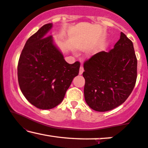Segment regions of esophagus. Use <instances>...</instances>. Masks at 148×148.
Wrapping results in <instances>:
<instances>
[{
  "label": "esophagus",
  "instance_id": "34e87169",
  "mask_svg": "<svg viewBox=\"0 0 148 148\" xmlns=\"http://www.w3.org/2000/svg\"><path fill=\"white\" fill-rule=\"evenodd\" d=\"M84 67H83V66H81V67H80V69H79V74H82L83 72H84Z\"/></svg>",
  "mask_w": 148,
  "mask_h": 148
}]
</instances>
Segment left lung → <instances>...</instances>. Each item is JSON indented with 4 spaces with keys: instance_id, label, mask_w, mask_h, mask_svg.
<instances>
[{
    "instance_id": "8db88e82",
    "label": "left lung",
    "mask_w": 148,
    "mask_h": 148,
    "mask_svg": "<svg viewBox=\"0 0 148 148\" xmlns=\"http://www.w3.org/2000/svg\"><path fill=\"white\" fill-rule=\"evenodd\" d=\"M84 97L96 111L104 112L125 102L135 86L137 59L132 42L123 32L114 48L85 61Z\"/></svg>"
}]
</instances>
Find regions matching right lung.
I'll use <instances>...</instances> for the list:
<instances>
[{"mask_svg": "<svg viewBox=\"0 0 148 148\" xmlns=\"http://www.w3.org/2000/svg\"><path fill=\"white\" fill-rule=\"evenodd\" d=\"M52 23L41 27L29 37L20 55L17 67L20 89L30 103L51 109L63 100L73 79L79 74L80 62L69 64L47 33Z\"/></svg>", "mask_w": 148, "mask_h": 148, "instance_id": "obj_1", "label": "right lung"}]
</instances>
